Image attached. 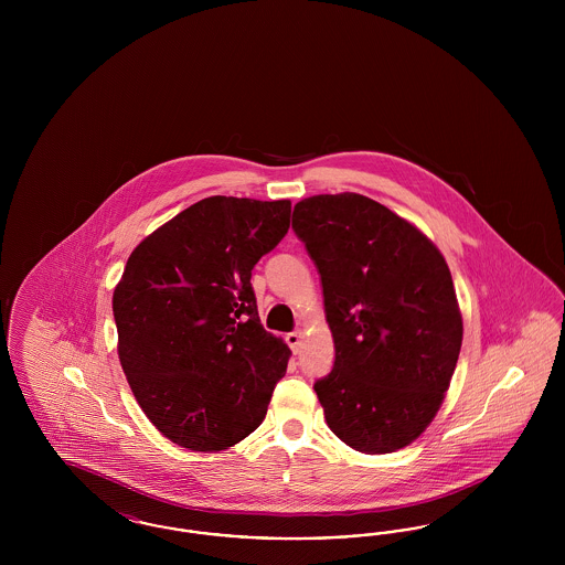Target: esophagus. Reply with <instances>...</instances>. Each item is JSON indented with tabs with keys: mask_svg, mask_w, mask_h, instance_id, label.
<instances>
[{
	"mask_svg": "<svg viewBox=\"0 0 565 565\" xmlns=\"http://www.w3.org/2000/svg\"><path fill=\"white\" fill-rule=\"evenodd\" d=\"M286 343L290 345V350L298 353L300 345H302V334H300V332H290V334H286Z\"/></svg>",
	"mask_w": 565,
	"mask_h": 565,
	"instance_id": "1",
	"label": "esophagus"
}]
</instances>
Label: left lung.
<instances>
[{
    "instance_id": "left-lung-1",
    "label": "left lung",
    "mask_w": 565,
    "mask_h": 565,
    "mask_svg": "<svg viewBox=\"0 0 565 565\" xmlns=\"http://www.w3.org/2000/svg\"><path fill=\"white\" fill-rule=\"evenodd\" d=\"M292 228L322 275L334 369L316 381L328 428L360 454L419 438L449 390L463 322L440 249L355 192L295 205Z\"/></svg>"
}]
</instances>
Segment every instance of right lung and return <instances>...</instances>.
<instances>
[{
    "instance_id": "right-lung-1",
    "label": "right lung",
    "mask_w": 565,
    "mask_h": 565,
    "mask_svg": "<svg viewBox=\"0 0 565 565\" xmlns=\"http://www.w3.org/2000/svg\"><path fill=\"white\" fill-rule=\"evenodd\" d=\"M292 203L207 196L131 252L114 288L118 358L171 443L224 451L256 430L292 355L258 318L252 269L290 228Z\"/></svg>"
}]
</instances>
